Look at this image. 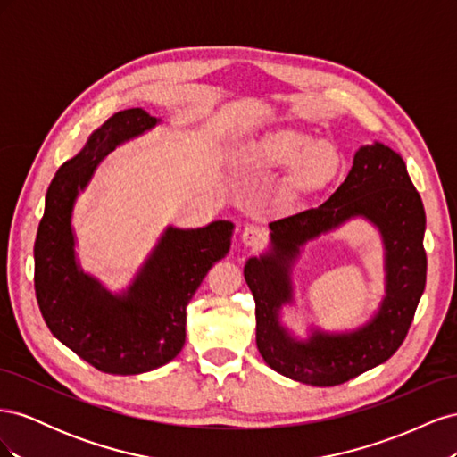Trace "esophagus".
Instances as JSON below:
<instances>
[{
  "instance_id": "obj_1",
  "label": "esophagus",
  "mask_w": 457,
  "mask_h": 457,
  "mask_svg": "<svg viewBox=\"0 0 457 457\" xmlns=\"http://www.w3.org/2000/svg\"><path fill=\"white\" fill-rule=\"evenodd\" d=\"M262 242H265V232H262V228L250 225L242 230V244L244 245L259 247Z\"/></svg>"
}]
</instances>
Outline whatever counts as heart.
<instances>
[{
    "label": "heart",
    "instance_id": "b5f03b06",
    "mask_svg": "<svg viewBox=\"0 0 457 457\" xmlns=\"http://www.w3.org/2000/svg\"><path fill=\"white\" fill-rule=\"evenodd\" d=\"M240 158L253 168H287L280 185L282 202L328 187L343 168V154L334 143L294 128L262 135L244 148Z\"/></svg>",
    "mask_w": 457,
    "mask_h": 457
}]
</instances>
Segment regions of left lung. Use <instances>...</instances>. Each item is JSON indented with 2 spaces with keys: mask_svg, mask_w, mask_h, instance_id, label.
<instances>
[{
  "mask_svg": "<svg viewBox=\"0 0 457 457\" xmlns=\"http://www.w3.org/2000/svg\"><path fill=\"white\" fill-rule=\"evenodd\" d=\"M362 216L382 234L386 297L362 328L345 335L315 330L295 340L279 324V309L293 300L291 267L300 247ZM270 252L245 262L244 276L255 299L257 349L282 376L316 386H334L383 364L403 345L425 289V210L403 156L381 143L356 150L347 179L324 204L274 220Z\"/></svg>",
  "mask_w": 457,
  "mask_h": 457,
  "instance_id": "obj_1",
  "label": "left lung"
}]
</instances>
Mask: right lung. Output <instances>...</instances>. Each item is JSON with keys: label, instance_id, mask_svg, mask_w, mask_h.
Returning <instances> with one entry per match:
<instances>
[{"label": "right lung", "instance_id": "right-lung-1", "mask_svg": "<svg viewBox=\"0 0 457 457\" xmlns=\"http://www.w3.org/2000/svg\"><path fill=\"white\" fill-rule=\"evenodd\" d=\"M160 120L129 108L95 129L86 146L64 162L46 195L34 244V287L51 334L93 368L114 376L156 370L181 353L187 305L219 259L228 253L232 223L163 230L126 292L112 294L79 269L72 212L99 163L116 146Z\"/></svg>", "mask_w": 457, "mask_h": 457}]
</instances>
